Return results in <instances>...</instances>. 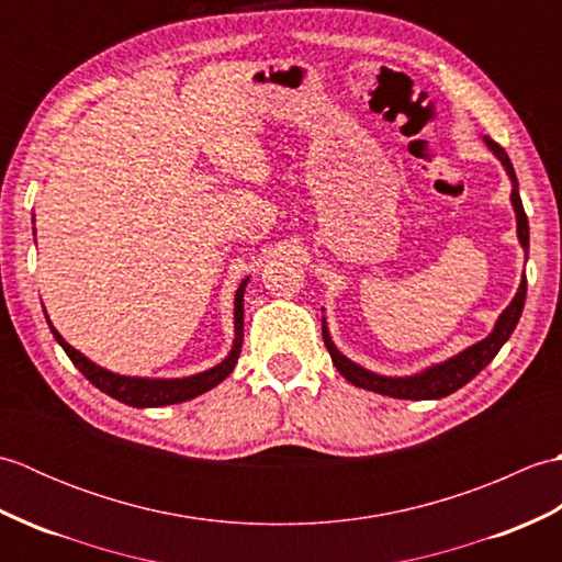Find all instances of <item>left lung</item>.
I'll list each match as a JSON object with an SVG mask.
<instances>
[{
  "label": "left lung",
  "mask_w": 562,
  "mask_h": 562,
  "mask_svg": "<svg viewBox=\"0 0 562 562\" xmlns=\"http://www.w3.org/2000/svg\"><path fill=\"white\" fill-rule=\"evenodd\" d=\"M487 149H491L495 157L503 161L505 171L512 181V207H515L517 214V236H519V244L521 248L527 250L529 248V220H527V212H524L521 205V198H519V186H517V173L512 169V161L507 157V151L493 142L491 137H483ZM524 300H527V274L521 278L519 290L515 294V300L509 302V306L505 308L503 314H499L497 324L493 328V333L487 338H483L481 342L471 345V348H465L463 352L449 357L447 362H439L423 369L420 374H413V376H381L369 372V369L355 364L352 360H348L336 345H333L330 336H328V328H326V318H324V342L330 352V360L336 364L338 372L350 381V384L367 389V391H374L381 393V396H391V398H408V401H432V398H445L449 393L459 391L461 386L469 384V381L485 369L487 364L493 362V357L499 352V348L509 340L512 333H515L517 324H519V316H521V308H524Z\"/></svg>",
  "instance_id": "obj_1"
}]
</instances>
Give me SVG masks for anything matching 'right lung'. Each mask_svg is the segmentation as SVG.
Wrapping results in <instances>:
<instances>
[{
	"instance_id": "1",
	"label": "right lung",
	"mask_w": 562,
	"mask_h": 562,
	"mask_svg": "<svg viewBox=\"0 0 562 562\" xmlns=\"http://www.w3.org/2000/svg\"><path fill=\"white\" fill-rule=\"evenodd\" d=\"M246 284L248 278L238 284L236 296H234V345L229 355L224 357V360L207 369V372H200L193 376H183V379H145V376H123V374H115L109 372V369L99 367L97 362H91L89 357H83L79 350L71 348V345L59 336V333L53 328L50 318H47V324H50V330L55 340L63 345V350L67 352V357L79 372L87 376L93 386L101 389L103 393H109L111 398L121 401L125 405H133V408H159V405H171V403H183L200 396V393H205L210 389H214L234 372L238 355H241V345H244V292H246Z\"/></svg>"
}]
</instances>
